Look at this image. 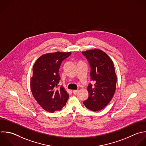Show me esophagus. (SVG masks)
I'll return each instance as SVG.
<instances>
[{
    "instance_id": "1",
    "label": "esophagus",
    "mask_w": 146,
    "mask_h": 146,
    "mask_svg": "<svg viewBox=\"0 0 146 146\" xmlns=\"http://www.w3.org/2000/svg\"><path fill=\"white\" fill-rule=\"evenodd\" d=\"M78 90H73L72 91V92H73V94H74V95H76L77 94H78Z\"/></svg>"
}]
</instances>
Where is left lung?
Returning a JSON list of instances; mask_svg holds the SVG:
<instances>
[{"label":"left lung","mask_w":146,"mask_h":146,"mask_svg":"<svg viewBox=\"0 0 146 146\" xmlns=\"http://www.w3.org/2000/svg\"><path fill=\"white\" fill-rule=\"evenodd\" d=\"M88 60L91 80L88 86V99L83 102L87 108L93 111L104 108L112 99L116 84V75L113 62L103 51L96 49L82 52Z\"/></svg>","instance_id":"left-lung-1"}]
</instances>
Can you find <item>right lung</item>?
Returning a JSON list of instances; mask_svg holds the SVG:
<instances>
[{"label": "right lung", "mask_w": 146, "mask_h": 146, "mask_svg": "<svg viewBox=\"0 0 146 146\" xmlns=\"http://www.w3.org/2000/svg\"><path fill=\"white\" fill-rule=\"evenodd\" d=\"M71 54V52L46 54L40 56L33 66L31 92L39 104L48 112L61 110L69 98L63 86L58 87L60 79L59 68Z\"/></svg>", "instance_id": "add662e5"}]
</instances>
